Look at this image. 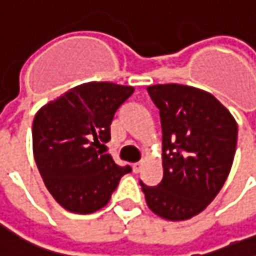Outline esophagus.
<instances>
[{
    "mask_svg": "<svg viewBox=\"0 0 256 256\" xmlns=\"http://www.w3.org/2000/svg\"><path fill=\"white\" fill-rule=\"evenodd\" d=\"M141 166H142V162H137V163H134L132 164V169H134V172L138 174L140 170H141Z\"/></svg>",
    "mask_w": 256,
    "mask_h": 256,
    "instance_id": "1",
    "label": "esophagus"
}]
</instances>
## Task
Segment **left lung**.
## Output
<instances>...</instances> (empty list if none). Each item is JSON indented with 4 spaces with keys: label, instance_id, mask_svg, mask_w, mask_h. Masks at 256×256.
<instances>
[{
    "label": "left lung",
    "instance_id": "8db88e82",
    "mask_svg": "<svg viewBox=\"0 0 256 256\" xmlns=\"http://www.w3.org/2000/svg\"><path fill=\"white\" fill-rule=\"evenodd\" d=\"M147 92L158 108L163 132V179L140 180L148 208L179 222L200 214L223 188L232 169L238 125L212 94L182 84H156Z\"/></svg>",
    "mask_w": 256,
    "mask_h": 256
}]
</instances>
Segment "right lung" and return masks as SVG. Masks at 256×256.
Returning <instances> with one entry per match:
<instances>
[{"mask_svg": "<svg viewBox=\"0 0 256 256\" xmlns=\"http://www.w3.org/2000/svg\"><path fill=\"white\" fill-rule=\"evenodd\" d=\"M131 86L86 82L45 104L34 116L33 154L48 191L65 210L88 214L104 207L131 166H119L100 147L110 140Z\"/></svg>", "mask_w": 256, "mask_h": 256, "instance_id": "add662e5", "label": "right lung"}]
</instances>
